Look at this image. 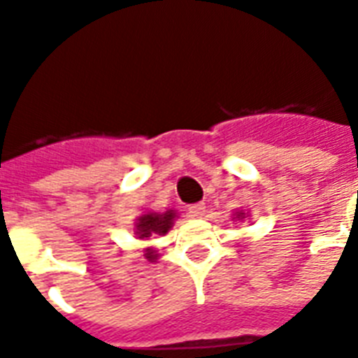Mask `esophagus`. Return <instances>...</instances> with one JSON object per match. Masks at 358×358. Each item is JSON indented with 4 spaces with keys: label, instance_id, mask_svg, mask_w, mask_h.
I'll list each match as a JSON object with an SVG mask.
<instances>
[{
    "label": "esophagus",
    "instance_id": "esophagus-1",
    "mask_svg": "<svg viewBox=\"0 0 358 358\" xmlns=\"http://www.w3.org/2000/svg\"><path fill=\"white\" fill-rule=\"evenodd\" d=\"M187 213H189L191 219H202L204 213H206V206L204 204H195V206L187 208Z\"/></svg>",
    "mask_w": 358,
    "mask_h": 358
}]
</instances>
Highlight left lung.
Returning <instances> with one entry per match:
<instances>
[{
    "label": "left lung",
    "mask_w": 358,
    "mask_h": 358,
    "mask_svg": "<svg viewBox=\"0 0 358 358\" xmlns=\"http://www.w3.org/2000/svg\"><path fill=\"white\" fill-rule=\"evenodd\" d=\"M249 217V213H245V212H234V221H243V219Z\"/></svg>",
    "instance_id": "1"
}]
</instances>
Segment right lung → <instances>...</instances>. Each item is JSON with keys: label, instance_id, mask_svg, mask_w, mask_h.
Wrapping results in <instances>:
<instances>
[{"label": "right lung", "instance_id": "right-lung-1", "mask_svg": "<svg viewBox=\"0 0 358 358\" xmlns=\"http://www.w3.org/2000/svg\"><path fill=\"white\" fill-rule=\"evenodd\" d=\"M176 210H165V212H143L134 223V234L139 239H148L152 236H165L173 229L176 221ZM145 256L150 262L157 260L154 250L146 249Z\"/></svg>", "mask_w": 358, "mask_h": 358}]
</instances>
